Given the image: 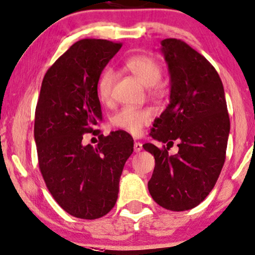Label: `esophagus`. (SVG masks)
Masks as SVG:
<instances>
[{"label":"esophagus","mask_w":255,"mask_h":255,"mask_svg":"<svg viewBox=\"0 0 255 255\" xmlns=\"http://www.w3.org/2000/svg\"><path fill=\"white\" fill-rule=\"evenodd\" d=\"M133 150L135 153H138V152H140L141 150H143V145H141L139 141H135L134 145H133Z\"/></svg>","instance_id":"1"}]
</instances>
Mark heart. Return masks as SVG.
Returning <instances> with one entry per match:
<instances>
[{
    "label": "heart",
    "instance_id": "obj_1",
    "mask_svg": "<svg viewBox=\"0 0 255 255\" xmlns=\"http://www.w3.org/2000/svg\"><path fill=\"white\" fill-rule=\"evenodd\" d=\"M125 67L132 75L140 81L145 87L152 88L159 83L163 76V69L157 59L146 55H137L130 57L125 62ZM114 72L110 69H105L99 76L97 82V92L101 102L108 103L111 99L114 88ZM151 121V112L148 110H135L131 108H124L112 118V124L116 128L130 132L132 134H139L145 125Z\"/></svg>",
    "mask_w": 255,
    "mask_h": 255
}]
</instances>
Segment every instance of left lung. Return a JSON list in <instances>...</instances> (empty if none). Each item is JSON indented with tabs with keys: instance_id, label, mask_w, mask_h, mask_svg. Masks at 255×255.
Segmentation results:
<instances>
[{
	"instance_id": "left-lung-1",
	"label": "left lung",
	"mask_w": 255,
	"mask_h": 255,
	"mask_svg": "<svg viewBox=\"0 0 255 255\" xmlns=\"http://www.w3.org/2000/svg\"><path fill=\"white\" fill-rule=\"evenodd\" d=\"M160 44L170 74V103L150 135L167 145H143L156 161L147 187L158 205L180 212L198 206L216 185L226 158L230 117L213 65L180 39ZM174 140L180 151L168 156Z\"/></svg>"
}]
</instances>
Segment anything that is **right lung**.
Masks as SVG:
<instances>
[{
	"mask_svg": "<svg viewBox=\"0 0 255 255\" xmlns=\"http://www.w3.org/2000/svg\"><path fill=\"white\" fill-rule=\"evenodd\" d=\"M122 48L107 39H81L49 68L35 112L39 170L51 196L65 212L98 219L110 212L120 191L133 139L125 131L83 145V134L102 122L97 82ZM103 135V134H102Z\"/></svg>",
	"mask_w": 255,
	"mask_h": 255,
	"instance_id": "add662e5",
	"label": "right lung"
}]
</instances>
